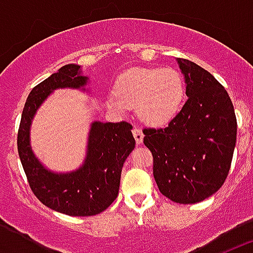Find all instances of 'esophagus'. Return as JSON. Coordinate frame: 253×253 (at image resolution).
Returning a JSON list of instances; mask_svg holds the SVG:
<instances>
[{"label":"esophagus","mask_w":253,"mask_h":253,"mask_svg":"<svg viewBox=\"0 0 253 253\" xmlns=\"http://www.w3.org/2000/svg\"><path fill=\"white\" fill-rule=\"evenodd\" d=\"M133 135H134V138H135V142H137L138 144H140V143L143 142V137H144V134H143L142 129H140L139 126H134Z\"/></svg>","instance_id":"esophagus-1"}]
</instances>
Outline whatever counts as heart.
<instances>
[{
	"label": "heart",
	"mask_w": 253,
	"mask_h": 253,
	"mask_svg": "<svg viewBox=\"0 0 253 253\" xmlns=\"http://www.w3.org/2000/svg\"><path fill=\"white\" fill-rule=\"evenodd\" d=\"M184 96V81L175 69L133 68L116 81V93L109 96V104L119 111L137 106L140 120L165 125L177 115Z\"/></svg>",
	"instance_id": "1"
}]
</instances>
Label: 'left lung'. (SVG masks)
Segmentation results:
<instances>
[{"mask_svg":"<svg viewBox=\"0 0 253 253\" xmlns=\"http://www.w3.org/2000/svg\"><path fill=\"white\" fill-rule=\"evenodd\" d=\"M187 100L166 128H144L161 194L194 204L216 193L229 173L237 139L231 97L208 71L178 58Z\"/></svg>","mask_w":253,"mask_h":253,"instance_id":"1","label":"left lung"}]
</instances>
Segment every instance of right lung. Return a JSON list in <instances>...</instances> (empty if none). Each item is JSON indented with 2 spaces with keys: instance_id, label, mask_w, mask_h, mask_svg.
Returning <instances> with one entry per match:
<instances>
[{
  "instance_id": "add662e5",
  "label": "right lung",
  "mask_w": 253,
  "mask_h": 253,
  "mask_svg": "<svg viewBox=\"0 0 253 253\" xmlns=\"http://www.w3.org/2000/svg\"><path fill=\"white\" fill-rule=\"evenodd\" d=\"M86 81L87 77L80 75V66L67 64L37 84L26 99L17 131V151L31 191L45 207L73 216L96 215L110 207L119 194L123 165L135 146L130 123L96 122L81 169L57 175L38 162L29 144V128L35 111L55 88H78Z\"/></svg>"
}]
</instances>
